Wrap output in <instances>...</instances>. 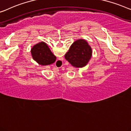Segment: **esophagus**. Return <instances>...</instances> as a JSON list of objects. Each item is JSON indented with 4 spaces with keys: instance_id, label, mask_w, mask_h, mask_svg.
I'll use <instances>...</instances> for the list:
<instances>
[{
    "instance_id": "obj_1",
    "label": "esophagus",
    "mask_w": 131,
    "mask_h": 131,
    "mask_svg": "<svg viewBox=\"0 0 131 131\" xmlns=\"http://www.w3.org/2000/svg\"><path fill=\"white\" fill-rule=\"evenodd\" d=\"M61 62H62V61H61V60H58V61H57V63H58V65H60V63H61Z\"/></svg>"
}]
</instances>
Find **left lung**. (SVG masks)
I'll use <instances>...</instances> for the list:
<instances>
[{"label": "left lung", "mask_w": 131, "mask_h": 131, "mask_svg": "<svg viewBox=\"0 0 131 131\" xmlns=\"http://www.w3.org/2000/svg\"><path fill=\"white\" fill-rule=\"evenodd\" d=\"M92 56V49L89 43L83 39H79L72 43L65 58L72 66L83 68L88 65Z\"/></svg>", "instance_id": "1"}]
</instances>
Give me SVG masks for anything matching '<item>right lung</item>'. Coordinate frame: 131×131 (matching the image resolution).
<instances>
[{
    "label": "right lung",
    "mask_w": 131,
    "mask_h": 131,
    "mask_svg": "<svg viewBox=\"0 0 131 131\" xmlns=\"http://www.w3.org/2000/svg\"><path fill=\"white\" fill-rule=\"evenodd\" d=\"M31 53L33 60L41 66L50 65L54 63L57 59L48 45L44 42L34 45L31 48Z\"/></svg>",
    "instance_id": "obj_1"
}]
</instances>
